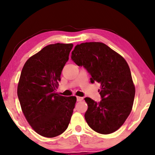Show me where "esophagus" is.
Here are the masks:
<instances>
[{"instance_id": "esophagus-1", "label": "esophagus", "mask_w": 155, "mask_h": 155, "mask_svg": "<svg viewBox=\"0 0 155 155\" xmlns=\"http://www.w3.org/2000/svg\"><path fill=\"white\" fill-rule=\"evenodd\" d=\"M82 99H83V98H82V97H77V101H82Z\"/></svg>"}]
</instances>
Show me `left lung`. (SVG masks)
<instances>
[{
    "label": "left lung",
    "mask_w": 155,
    "mask_h": 155,
    "mask_svg": "<svg viewBox=\"0 0 155 155\" xmlns=\"http://www.w3.org/2000/svg\"><path fill=\"white\" fill-rule=\"evenodd\" d=\"M71 59L87 70L92 83L101 84L99 102L84 98L88 105L84 118L89 126L101 134L115 132L128 118L134 101L135 86L128 63L101 42L78 44Z\"/></svg>",
    "instance_id": "8db88e82"
}]
</instances>
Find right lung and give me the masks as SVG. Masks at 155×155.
<instances>
[{
    "instance_id": "1",
    "label": "right lung",
    "mask_w": 155,
    "mask_h": 155,
    "mask_svg": "<svg viewBox=\"0 0 155 155\" xmlns=\"http://www.w3.org/2000/svg\"><path fill=\"white\" fill-rule=\"evenodd\" d=\"M72 44H50L30 57L21 72L18 97L26 119L38 134L54 137L66 130L75 97L56 93Z\"/></svg>"
}]
</instances>
